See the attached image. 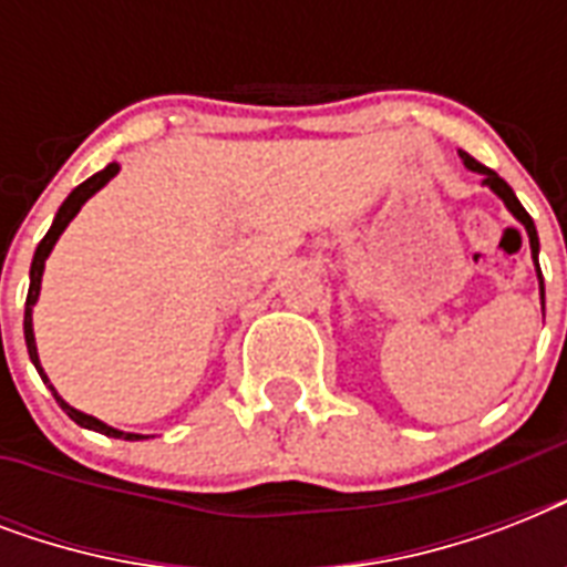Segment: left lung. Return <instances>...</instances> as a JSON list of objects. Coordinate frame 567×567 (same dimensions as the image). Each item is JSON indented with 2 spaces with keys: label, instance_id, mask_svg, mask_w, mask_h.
Masks as SVG:
<instances>
[{
  "label": "left lung",
  "instance_id": "obj_1",
  "mask_svg": "<svg viewBox=\"0 0 567 567\" xmlns=\"http://www.w3.org/2000/svg\"><path fill=\"white\" fill-rule=\"evenodd\" d=\"M458 155H462V162H465L467 171L480 173V176H483V185H488V188H492L494 194L501 196L503 203H506V208H509V212L515 214V220H518L520 226L527 229L529 249H533V261H536V267H538V231H536V223H533V217H529V214H527V208H524V205L518 203V196H515V190H512L509 185H506V182H503L501 176H497V173L492 171V167H485V164H480V162H476V158H471V155H467V153H458ZM538 279H542V270H538ZM542 297H545V285H542Z\"/></svg>",
  "mask_w": 567,
  "mask_h": 567
}]
</instances>
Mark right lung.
I'll list each match as a JSON object with an SVG mask.
<instances>
[{
	"instance_id": "1",
	"label": "right lung",
	"mask_w": 567,
	"mask_h": 567,
	"mask_svg": "<svg viewBox=\"0 0 567 567\" xmlns=\"http://www.w3.org/2000/svg\"><path fill=\"white\" fill-rule=\"evenodd\" d=\"M120 173V164L117 162H111L105 171L100 173H93L91 179L82 182L79 188H73V194L66 196L64 203H61V208H58L55 214V220H52V226H49V231L43 235V240L38 244V249H34V258H31V270H29V297H25V318H22V332H25V347H29V359L34 362V368H38L40 379L47 382L49 385V377L43 373V368H40V359H38V344H34V329H31V309H34V302H38L40 297V279H43V267H47V258L49 252H52V247H55V240L61 238V231L70 226V220H73L75 214H79V208H82L87 199H91L93 194L100 188H105L114 176ZM52 388V385H49ZM52 396L58 400V405L64 409L70 417H73L79 426H84V430H93V432H102V435H111V439H126V441H141L144 435H137V432H120L114 430V426H109V423H102L100 417H93V414H84L79 412V409H73V405L66 403L64 396L58 394L55 388H52Z\"/></svg>"
}]
</instances>
